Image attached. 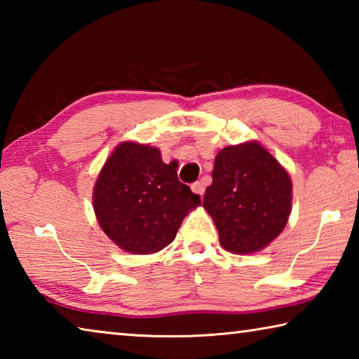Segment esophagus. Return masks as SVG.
<instances>
[{
	"mask_svg": "<svg viewBox=\"0 0 359 359\" xmlns=\"http://www.w3.org/2000/svg\"><path fill=\"white\" fill-rule=\"evenodd\" d=\"M191 190H193V193H196V194H199V196H203L204 185L201 184V182H194V184L191 185Z\"/></svg>",
	"mask_w": 359,
	"mask_h": 359,
	"instance_id": "esophagus-1",
	"label": "esophagus"
}]
</instances>
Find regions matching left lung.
<instances>
[{"label": "left lung", "instance_id": "obj_1", "mask_svg": "<svg viewBox=\"0 0 359 359\" xmlns=\"http://www.w3.org/2000/svg\"><path fill=\"white\" fill-rule=\"evenodd\" d=\"M212 179L203 205L215 223L224 250L236 255L259 252L287 226L293 199L291 179L258 141L218 151Z\"/></svg>", "mask_w": 359, "mask_h": 359}]
</instances>
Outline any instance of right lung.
Instances as JSON below:
<instances>
[{"label": "right lung", "instance_id": "obj_1", "mask_svg": "<svg viewBox=\"0 0 359 359\" xmlns=\"http://www.w3.org/2000/svg\"><path fill=\"white\" fill-rule=\"evenodd\" d=\"M201 204L177 179L160 149L125 141L114 149L93 187V210L101 229L121 250L150 255L175 239L182 220Z\"/></svg>", "mask_w": 359, "mask_h": 359}]
</instances>
